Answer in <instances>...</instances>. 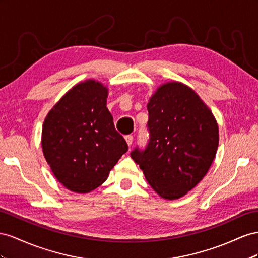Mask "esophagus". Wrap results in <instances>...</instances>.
I'll return each mask as SVG.
<instances>
[{
    "label": "esophagus",
    "mask_w": 258,
    "mask_h": 258,
    "mask_svg": "<svg viewBox=\"0 0 258 258\" xmlns=\"http://www.w3.org/2000/svg\"><path fill=\"white\" fill-rule=\"evenodd\" d=\"M133 139H134V137L132 136V135L125 136V141H126V143H127V145H128V146H131V145H132V143H133Z\"/></svg>",
    "instance_id": "34e87169"
}]
</instances>
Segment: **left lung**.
Wrapping results in <instances>:
<instances>
[{
  "instance_id": "8db88e82",
  "label": "left lung",
  "mask_w": 258,
  "mask_h": 258,
  "mask_svg": "<svg viewBox=\"0 0 258 258\" xmlns=\"http://www.w3.org/2000/svg\"><path fill=\"white\" fill-rule=\"evenodd\" d=\"M147 109L149 142L131 157L156 192L175 200L208 173L218 147V125L198 94L180 82L162 84Z\"/></svg>"
}]
</instances>
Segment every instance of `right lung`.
<instances>
[{
	"mask_svg": "<svg viewBox=\"0 0 258 258\" xmlns=\"http://www.w3.org/2000/svg\"><path fill=\"white\" fill-rule=\"evenodd\" d=\"M108 88L86 80L73 86L44 120L42 149L57 180L78 194L99 187L127 151L107 108Z\"/></svg>",
	"mask_w": 258,
	"mask_h": 258,
	"instance_id": "add662e5",
	"label": "right lung"
}]
</instances>
